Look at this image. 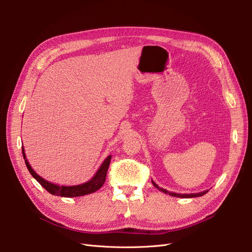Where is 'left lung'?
Returning a JSON list of instances; mask_svg holds the SVG:
<instances>
[{
	"label": "left lung",
	"instance_id": "1",
	"mask_svg": "<svg viewBox=\"0 0 252 252\" xmlns=\"http://www.w3.org/2000/svg\"><path fill=\"white\" fill-rule=\"evenodd\" d=\"M152 184L154 185V187H156L159 191H162L163 193H166V194H169L170 196H175V197H180V198H192V197H199V196H202L204 194H206L208 191H203V192H200V193H193V194H179V193H174V192H168L162 188H159L157 186V185L152 181Z\"/></svg>",
	"mask_w": 252,
	"mask_h": 252
}]
</instances>
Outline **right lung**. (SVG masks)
<instances>
[{
  "mask_svg": "<svg viewBox=\"0 0 252 252\" xmlns=\"http://www.w3.org/2000/svg\"><path fill=\"white\" fill-rule=\"evenodd\" d=\"M22 154H23V158H24L26 167H28V169L30 170L31 175L39 184H41L42 186L50 194L56 195V196H61V197H78V196L91 194L93 192L99 190L103 186V184L105 183L106 175H107V170H108V167H109V164H110V160H111V155H109L104 160V162L102 163V165L98 169L96 175L93 177L92 180L88 181L87 183H84L82 185H77V186H58V185L52 184V183L44 180L43 178L39 177L35 173V171L32 168V166L30 165L28 159H26V156H25V153H24L23 146H22Z\"/></svg>",
  "mask_w": 252,
  "mask_h": 252,
  "instance_id": "1",
  "label": "right lung"
}]
</instances>
